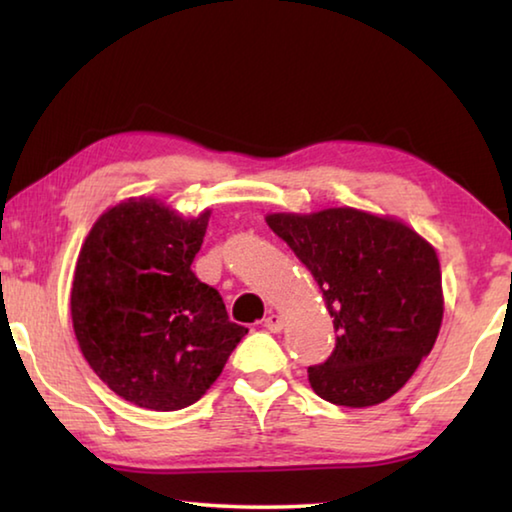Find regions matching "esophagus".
<instances>
[{"instance_id":"obj_1","label":"esophagus","mask_w":512,"mask_h":512,"mask_svg":"<svg viewBox=\"0 0 512 512\" xmlns=\"http://www.w3.org/2000/svg\"><path fill=\"white\" fill-rule=\"evenodd\" d=\"M264 327L268 332H282L284 329V318L280 314H268L264 320Z\"/></svg>"}]
</instances>
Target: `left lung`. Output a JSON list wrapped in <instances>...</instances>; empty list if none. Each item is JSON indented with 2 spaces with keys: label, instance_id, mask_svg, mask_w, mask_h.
Here are the masks:
<instances>
[{
  "label": "left lung",
  "instance_id": "1",
  "mask_svg": "<svg viewBox=\"0 0 512 512\" xmlns=\"http://www.w3.org/2000/svg\"><path fill=\"white\" fill-rule=\"evenodd\" d=\"M266 223L309 268L334 318L332 357L307 370L314 393L350 409L386 402L438 339L436 248L395 216L354 207L275 212Z\"/></svg>",
  "mask_w": 512,
  "mask_h": 512
}]
</instances>
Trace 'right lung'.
<instances>
[{"instance_id": "1", "label": "right lung", "mask_w": 512, "mask_h": 512, "mask_svg": "<svg viewBox=\"0 0 512 512\" xmlns=\"http://www.w3.org/2000/svg\"><path fill=\"white\" fill-rule=\"evenodd\" d=\"M210 214L185 219L158 198H128L99 216L76 259L79 348L110 391L142 409L201 400L248 334L192 271Z\"/></svg>"}]
</instances>
